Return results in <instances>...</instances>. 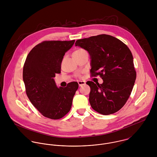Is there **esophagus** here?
Instances as JSON below:
<instances>
[{
	"instance_id": "34e87169",
	"label": "esophagus",
	"mask_w": 157,
	"mask_h": 157,
	"mask_svg": "<svg viewBox=\"0 0 157 157\" xmlns=\"http://www.w3.org/2000/svg\"><path fill=\"white\" fill-rule=\"evenodd\" d=\"M78 83L79 86L81 87V86H82L85 85V82H84V81H78Z\"/></svg>"
}]
</instances>
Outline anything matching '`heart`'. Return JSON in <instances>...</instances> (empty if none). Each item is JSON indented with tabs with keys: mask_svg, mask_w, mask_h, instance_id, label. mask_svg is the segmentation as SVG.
<instances>
[{
	"mask_svg": "<svg viewBox=\"0 0 157 157\" xmlns=\"http://www.w3.org/2000/svg\"><path fill=\"white\" fill-rule=\"evenodd\" d=\"M84 51V49H77V51H75L74 52V54L78 53V52H81V51ZM75 76H76L77 77H80V75L79 74H77L75 75Z\"/></svg>",
	"mask_w": 157,
	"mask_h": 157,
	"instance_id": "obj_1",
	"label": "heart"
}]
</instances>
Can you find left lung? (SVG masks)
<instances>
[{
	"mask_svg": "<svg viewBox=\"0 0 157 157\" xmlns=\"http://www.w3.org/2000/svg\"><path fill=\"white\" fill-rule=\"evenodd\" d=\"M75 46L87 50L91 59V77H100L102 84L88 81L90 105L101 114L118 111L125 105L134 85L136 71L131 51L119 39L100 34L77 40Z\"/></svg>",
	"mask_w": 157,
	"mask_h": 157,
	"instance_id": "left-lung-1",
	"label": "left lung"
}]
</instances>
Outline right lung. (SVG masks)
<instances>
[{"label": "right lung", "mask_w": 157, "mask_h": 157, "mask_svg": "<svg viewBox=\"0 0 157 157\" xmlns=\"http://www.w3.org/2000/svg\"><path fill=\"white\" fill-rule=\"evenodd\" d=\"M74 42L75 40L44 41L31 50L25 62L23 80L26 94L46 118L60 119L71 108L78 83L72 82L65 88H57L53 78L60 73L63 56Z\"/></svg>", "instance_id": "1"}]
</instances>
